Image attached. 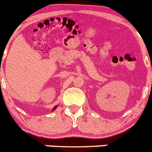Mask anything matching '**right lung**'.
I'll use <instances>...</instances> for the list:
<instances>
[{"label":"right lung","mask_w":152,"mask_h":152,"mask_svg":"<svg viewBox=\"0 0 152 152\" xmlns=\"http://www.w3.org/2000/svg\"><path fill=\"white\" fill-rule=\"evenodd\" d=\"M57 108H58V105H57V106H55V107H54L53 109H52V111H55V109H57Z\"/></svg>","instance_id":"obj_1"}]
</instances>
